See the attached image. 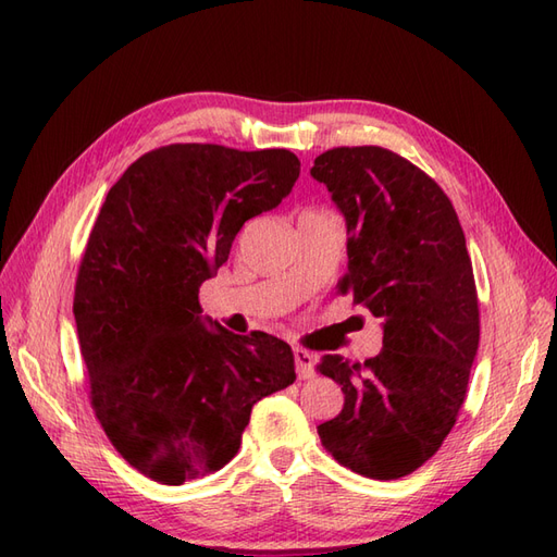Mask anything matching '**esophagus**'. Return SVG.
Masks as SVG:
<instances>
[{"instance_id":"1","label":"esophagus","mask_w":557,"mask_h":557,"mask_svg":"<svg viewBox=\"0 0 557 557\" xmlns=\"http://www.w3.org/2000/svg\"><path fill=\"white\" fill-rule=\"evenodd\" d=\"M294 361H296V373L300 380H308L314 375L312 367V355L304 347H294Z\"/></svg>"}]
</instances>
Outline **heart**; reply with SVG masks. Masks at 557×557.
Returning a JSON list of instances; mask_svg holds the SVG:
<instances>
[{"label":"heart","instance_id":"b5f03b06","mask_svg":"<svg viewBox=\"0 0 557 557\" xmlns=\"http://www.w3.org/2000/svg\"><path fill=\"white\" fill-rule=\"evenodd\" d=\"M308 212H324V210H308Z\"/></svg>","mask_w":557,"mask_h":557}]
</instances>
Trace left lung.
<instances>
[{
    "label": "left lung",
    "mask_w": 557,
    "mask_h": 557,
    "mask_svg": "<svg viewBox=\"0 0 557 557\" xmlns=\"http://www.w3.org/2000/svg\"><path fill=\"white\" fill-rule=\"evenodd\" d=\"M310 174L345 216L338 289L383 320L380 355L317 367L345 394L317 434L355 473L401 479L441 448L467 399L481 317L465 231L443 188L389 149H329Z\"/></svg>",
    "instance_id": "left-lung-1"
}]
</instances>
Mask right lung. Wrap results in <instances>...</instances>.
<instances>
[{
	"mask_svg": "<svg viewBox=\"0 0 557 557\" xmlns=\"http://www.w3.org/2000/svg\"><path fill=\"white\" fill-rule=\"evenodd\" d=\"M300 174L287 149L168 145L121 174L90 231L74 320L90 406L139 473L182 485L235 457L251 408L296 380L292 347L202 320L200 284Z\"/></svg>",
	"mask_w": 557,
	"mask_h": 557,
	"instance_id": "obj_1",
	"label": "right lung"
}]
</instances>
